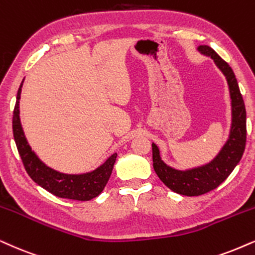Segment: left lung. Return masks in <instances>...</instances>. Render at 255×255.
Segmentation results:
<instances>
[{
	"mask_svg": "<svg viewBox=\"0 0 255 255\" xmlns=\"http://www.w3.org/2000/svg\"><path fill=\"white\" fill-rule=\"evenodd\" d=\"M199 51L211 56L226 76L232 99V128L230 138L218 156L207 165L189 170H176L160 159L159 149L151 144L153 167L161 181L173 192L187 196H199L213 191L226 180L243 157L246 146V109L233 70L208 46H200Z\"/></svg>",
	"mask_w": 255,
	"mask_h": 255,
	"instance_id": "left-lung-1",
	"label": "left lung"
}]
</instances>
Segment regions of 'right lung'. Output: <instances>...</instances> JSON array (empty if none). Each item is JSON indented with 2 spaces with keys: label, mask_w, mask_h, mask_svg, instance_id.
I'll use <instances>...</instances> for the list:
<instances>
[{
  "label": "right lung",
  "mask_w": 255,
  "mask_h": 255,
  "mask_svg": "<svg viewBox=\"0 0 255 255\" xmlns=\"http://www.w3.org/2000/svg\"><path fill=\"white\" fill-rule=\"evenodd\" d=\"M21 87L22 85L18 88L14 113H12V133L25 172L42 188L59 198L79 200V201H88L96 198L104 191L105 186L111 178L118 154H113L104 165L94 172L81 174V175H68L47 167L42 161L38 160V157L29 147L22 130L20 117H18Z\"/></svg>",
  "instance_id": "1"
}]
</instances>
